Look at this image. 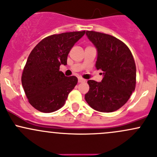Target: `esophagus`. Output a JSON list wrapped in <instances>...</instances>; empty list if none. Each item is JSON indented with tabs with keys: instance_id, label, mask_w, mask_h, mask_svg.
<instances>
[{
	"instance_id": "34e87169",
	"label": "esophagus",
	"mask_w": 157,
	"mask_h": 157,
	"mask_svg": "<svg viewBox=\"0 0 157 157\" xmlns=\"http://www.w3.org/2000/svg\"><path fill=\"white\" fill-rule=\"evenodd\" d=\"M85 82V79L82 78V77H79L78 78V82L79 83H82V82Z\"/></svg>"
}]
</instances>
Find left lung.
I'll use <instances>...</instances> for the list:
<instances>
[{
	"mask_svg": "<svg viewBox=\"0 0 157 157\" xmlns=\"http://www.w3.org/2000/svg\"><path fill=\"white\" fill-rule=\"evenodd\" d=\"M86 35L98 49L97 69L103 71L101 82L88 80L89 90L85 98L99 112L111 113L128 101L136 85V66L132 52L116 37L94 31Z\"/></svg>",
	"mask_w": 157,
	"mask_h": 157,
	"instance_id": "8db88e82",
	"label": "left lung"
}]
</instances>
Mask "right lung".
Segmentation results:
<instances>
[{
    "mask_svg": "<svg viewBox=\"0 0 157 157\" xmlns=\"http://www.w3.org/2000/svg\"><path fill=\"white\" fill-rule=\"evenodd\" d=\"M85 33L82 31L50 35L30 53L21 79L29 102L37 110L52 113L65 104L78 78L65 76L59 67L67 65L69 51Z\"/></svg>",
    "mask_w": 157,
    "mask_h": 157,
    "instance_id": "add662e5",
    "label": "right lung"
}]
</instances>
